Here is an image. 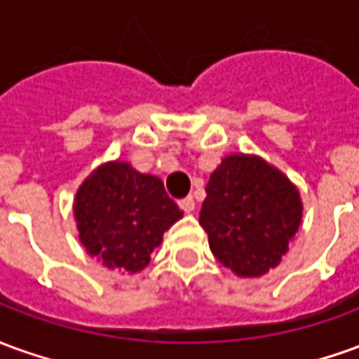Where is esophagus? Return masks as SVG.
Masks as SVG:
<instances>
[{
	"label": "esophagus",
	"instance_id": "1",
	"mask_svg": "<svg viewBox=\"0 0 359 359\" xmlns=\"http://www.w3.org/2000/svg\"><path fill=\"white\" fill-rule=\"evenodd\" d=\"M180 205V210L182 212H187V214H192L194 212V208H196V204H194V198L192 196H187V198H182L179 202Z\"/></svg>",
	"mask_w": 359,
	"mask_h": 359
}]
</instances>
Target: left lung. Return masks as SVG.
<instances>
[{
    "instance_id": "obj_1",
    "label": "left lung",
    "mask_w": 359,
    "mask_h": 359,
    "mask_svg": "<svg viewBox=\"0 0 359 359\" xmlns=\"http://www.w3.org/2000/svg\"><path fill=\"white\" fill-rule=\"evenodd\" d=\"M302 212L299 190L284 172L257 155L235 154L210 175L200 225L223 266L258 278L282 262Z\"/></svg>"
}]
</instances>
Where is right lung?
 I'll use <instances>...</instances> for the list:
<instances>
[{"label":"right lung","mask_w":359,"mask_h":359,"mask_svg":"<svg viewBox=\"0 0 359 359\" xmlns=\"http://www.w3.org/2000/svg\"><path fill=\"white\" fill-rule=\"evenodd\" d=\"M74 214L85 250L130 274L149 264L163 233L182 217L161 179L124 161L104 163L83 180Z\"/></svg>","instance_id":"right-lung-1"}]
</instances>
